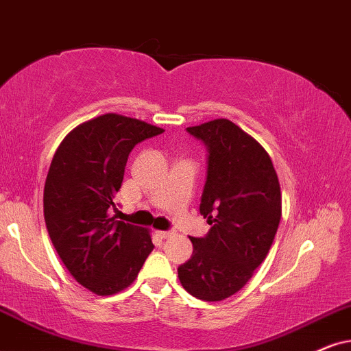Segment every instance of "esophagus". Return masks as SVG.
I'll return each mask as SVG.
<instances>
[{
    "label": "esophagus",
    "mask_w": 351,
    "mask_h": 351,
    "mask_svg": "<svg viewBox=\"0 0 351 351\" xmlns=\"http://www.w3.org/2000/svg\"><path fill=\"white\" fill-rule=\"evenodd\" d=\"M157 237H160L162 239H167V238H170L171 234H173V232H163V230H157Z\"/></svg>",
    "instance_id": "obj_1"
}]
</instances>
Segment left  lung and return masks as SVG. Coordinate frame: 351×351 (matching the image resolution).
Returning <instances> with one entry per match:
<instances>
[{
  "label": "left lung",
  "mask_w": 351,
  "mask_h": 351,
  "mask_svg": "<svg viewBox=\"0 0 351 351\" xmlns=\"http://www.w3.org/2000/svg\"><path fill=\"white\" fill-rule=\"evenodd\" d=\"M208 149L201 214L212 225L191 238L193 256L178 267L181 285L204 301L237 293L269 254L282 217V193L267 150L227 118L189 126Z\"/></svg>",
  "instance_id": "left-lung-1"
}]
</instances>
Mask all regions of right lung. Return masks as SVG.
<instances>
[{
	"instance_id": "1",
	"label": "right lung",
	"mask_w": 351,
	"mask_h": 351,
	"mask_svg": "<svg viewBox=\"0 0 351 351\" xmlns=\"http://www.w3.org/2000/svg\"><path fill=\"white\" fill-rule=\"evenodd\" d=\"M162 132L141 119L106 113L74 128L53 155L43 189L47 230L66 269L92 293L114 295L130 287L154 250L149 228L110 217V207L131 150Z\"/></svg>"
}]
</instances>
